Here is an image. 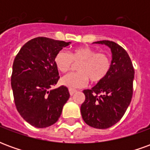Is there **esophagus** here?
<instances>
[{"label": "esophagus", "instance_id": "34e87169", "mask_svg": "<svg viewBox=\"0 0 150 150\" xmlns=\"http://www.w3.org/2000/svg\"><path fill=\"white\" fill-rule=\"evenodd\" d=\"M76 91H77L75 90V89H71V88H70V89H69V92H70V95H71V96H73Z\"/></svg>", "mask_w": 150, "mask_h": 150}]
</instances>
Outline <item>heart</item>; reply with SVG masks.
Here are the masks:
<instances>
[{"label": "heart", "mask_w": 150, "mask_h": 150, "mask_svg": "<svg viewBox=\"0 0 150 150\" xmlns=\"http://www.w3.org/2000/svg\"><path fill=\"white\" fill-rule=\"evenodd\" d=\"M73 63H79L77 73H71L61 79V83L70 88H79L88 83L102 81L110 70L109 57L104 53H97L88 46L77 47L70 53L59 51L54 58V64L62 73L68 71Z\"/></svg>", "instance_id": "1"}]
</instances>
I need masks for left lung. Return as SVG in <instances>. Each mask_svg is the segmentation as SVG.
Returning a JSON list of instances; mask_svg holds the SVG:
<instances>
[{
    "instance_id": "8db88e82",
    "label": "left lung",
    "mask_w": 150,
    "mask_h": 150,
    "mask_svg": "<svg viewBox=\"0 0 150 150\" xmlns=\"http://www.w3.org/2000/svg\"><path fill=\"white\" fill-rule=\"evenodd\" d=\"M93 43L110 48V70L102 81L91 89L83 91L85 100L80 112L87 125L104 129L118 122L130 104L134 69L128 53L117 43L108 40Z\"/></svg>"
}]
</instances>
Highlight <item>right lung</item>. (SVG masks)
Instances as JSON below:
<instances>
[{
	"instance_id": "obj_1",
	"label": "right lung",
	"mask_w": 150,
	"mask_h": 150,
	"mask_svg": "<svg viewBox=\"0 0 150 150\" xmlns=\"http://www.w3.org/2000/svg\"><path fill=\"white\" fill-rule=\"evenodd\" d=\"M70 44L36 38L21 47L13 61L11 87L15 105L21 117L36 128L57 122L70 97L65 86L51 89L59 79L54 58Z\"/></svg>"
}]
</instances>
